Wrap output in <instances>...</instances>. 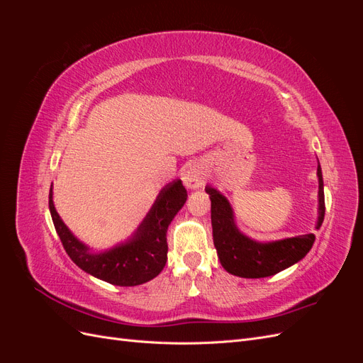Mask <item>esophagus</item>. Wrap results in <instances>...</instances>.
<instances>
[{
    "label": "esophagus",
    "instance_id": "esophagus-1",
    "mask_svg": "<svg viewBox=\"0 0 363 363\" xmlns=\"http://www.w3.org/2000/svg\"><path fill=\"white\" fill-rule=\"evenodd\" d=\"M206 180V174L200 167H189L183 174V183L191 189L201 188Z\"/></svg>",
    "mask_w": 363,
    "mask_h": 363
}]
</instances>
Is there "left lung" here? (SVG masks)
Masks as SVG:
<instances>
[{
	"label": "left lung",
	"mask_w": 363,
	"mask_h": 363,
	"mask_svg": "<svg viewBox=\"0 0 363 363\" xmlns=\"http://www.w3.org/2000/svg\"><path fill=\"white\" fill-rule=\"evenodd\" d=\"M318 223L320 228L324 221V182L321 167L318 164ZM206 192L212 201V228L213 244L224 269L233 276L244 279H262L274 276L283 269L292 267L311 251L315 235H301L274 242H257L239 232L235 223L233 208L223 194L206 186Z\"/></svg>",
	"instance_id": "left-lung-1"
}]
</instances>
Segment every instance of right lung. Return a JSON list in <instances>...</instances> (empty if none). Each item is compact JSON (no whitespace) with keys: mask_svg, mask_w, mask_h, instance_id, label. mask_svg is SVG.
<instances>
[{"mask_svg":"<svg viewBox=\"0 0 363 363\" xmlns=\"http://www.w3.org/2000/svg\"><path fill=\"white\" fill-rule=\"evenodd\" d=\"M188 199L182 180L164 186L135 235L125 244L103 252H92L65 225L52 203L50 191V212L65 251L77 267L91 276L116 286H138L157 277L168 259L167 232L172 218Z\"/></svg>","mask_w":363,"mask_h":363,"instance_id":"add662e5","label":"right lung"}]
</instances>
